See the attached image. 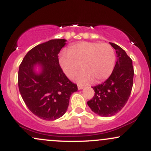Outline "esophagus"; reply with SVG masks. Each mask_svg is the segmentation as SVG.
Returning <instances> with one entry per match:
<instances>
[{
  "instance_id": "esophagus-1",
  "label": "esophagus",
  "mask_w": 151,
  "mask_h": 151,
  "mask_svg": "<svg viewBox=\"0 0 151 151\" xmlns=\"http://www.w3.org/2000/svg\"><path fill=\"white\" fill-rule=\"evenodd\" d=\"M83 88H84V86H83L78 85V89H79V90H80V89H82Z\"/></svg>"
}]
</instances>
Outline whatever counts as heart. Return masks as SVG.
<instances>
[{
  "instance_id": "obj_1",
  "label": "heart",
  "mask_w": 151,
  "mask_h": 151,
  "mask_svg": "<svg viewBox=\"0 0 151 151\" xmlns=\"http://www.w3.org/2000/svg\"><path fill=\"white\" fill-rule=\"evenodd\" d=\"M60 65L67 77L75 78L77 82L86 84L92 81L99 83L107 79L113 71L115 52L108 43L81 42L72 45L68 55L60 56Z\"/></svg>"
}]
</instances>
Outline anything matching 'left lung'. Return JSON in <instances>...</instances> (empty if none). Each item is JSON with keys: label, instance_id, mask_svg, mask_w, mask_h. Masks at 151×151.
<instances>
[{"label": "left lung", "instance_id": "left-lung-1", "mask_svg": "<svg viewBox=\"0 0 151 151\" xmlns=\"http://www.w3.org/2000/svg\"><path fill=\"white\" fill-rule=\"evenodd\" d=\"M110 45L117 54L115 67L104 82L92 86L94 96L87 101L92 111L104 117L115 115L124 108L132 90L134 75L132 60L119 45Z\"/></svg>", "mask_w": 151, "mask_h": 151}]
</instances>
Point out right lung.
<instances>
[{"instance_id": "1", "label": "right lung", "mask_w": 151, "mask_h": 151, "mask_svg": "<svg viewBox=\"0 0 151 151\" xmlns=\"http://www.w3.org/2000/svg\"><path fill=\"white\" fill-rule=\"evenodd\" d=\"M66 40H51L31 49L19 67L18 87L27 108L37 117L46 121L60 118L68 108L72 93L77 85L64 73L59 64L58 54ZM39 64L41 72L34 67Z\"/></svg>"}]
</instances>
